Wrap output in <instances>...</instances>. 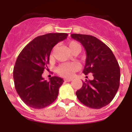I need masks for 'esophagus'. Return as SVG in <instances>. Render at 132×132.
Listing matches in <instances>:
<instances>
[{"instance_id":"obj_1","label":"esophagus","mask_w":132,"mask_h":132,"mask_svg":"<svg viewBox=\"0 0 132 132\" xmlns=\"http://www.w3.org/2000/svg\"><path fill=\"white\" fill-rule=\"evenodd\" d=\"M64 81H65L66 82H70V81H72V78H66L64 79Z\"/></svg>"}]
</instances>
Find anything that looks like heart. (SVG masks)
I'll list each match as a JSON object with an SVG mask.
<instances>
[{
  "instance_id": "b5f03b06",
  "label": "heart",
  "mask_w": 132,
  "mask_h": 132,
  "mask_svg": "<svg viewBox=\"0 0 132 132\" xmlns=\"http://www.w3.org/2000/svg\"><path fill=\"white\" fill-rule=\"evenodd\" d=\"M68 48L71 52L74 50L78 49L81 51V46L79 43L75 41H71L68 43ZM51 56H53V52L51 53ZM79 66L78 64L75 62H69V63H64L61 64L60 66L57 68V72L63 77H69L72 76V75L77 70H79Z\"/></svg>"
}]
</instances>
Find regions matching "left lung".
Wrapping results in <instances>:
<instances>
[{
    "instance_id": "1",
    "label": "left lung",
    "mask_w": 132,
    "mask_h": 132,
    "mask_svg": "<svg viewBox=\"0 0 132 132\" xmlns=\"http://www.w3.org/2000/svg\"><path fill=\"white\" fill-rule=\"evenodd\" d=\"M86 52L83 72L92 74V80H86L76 92L81 103L94 109L108 105L117 94L120 84V68L112 51L105 44L92 36L71 34Z\"/></svg>"
}]
</instances>
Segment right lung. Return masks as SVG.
<instances>
[{
	"instance_id": "obj_1",
	"label": "right lung",
	"mask_w": 132,
	"mask_h": 132,
	"mask_svg": "<svg viewBox=\"0 0 132 132\" xmlns=\"http://www.w3.org/2000/svg\"><path fill=\"white\" fill-rule=\"evenodd\" d=\"M67 36L64 33L38 36L19 54L13 68V80L16 92L28 106L44 108L57 97L64 80L54 76L47 81L42 75L49 64L50 54L54 46Z\"/></svg>"
}]
</instances>
